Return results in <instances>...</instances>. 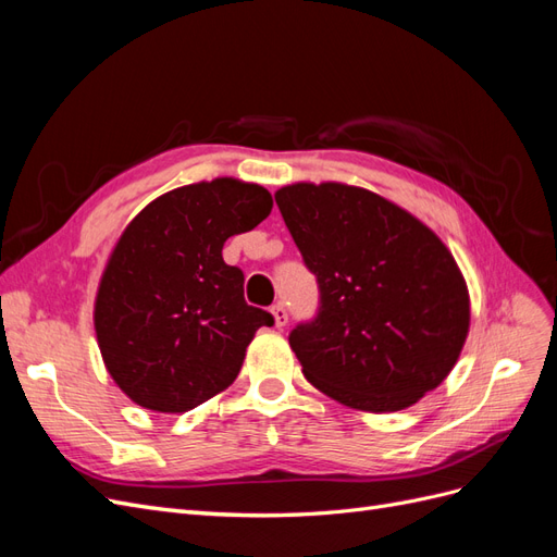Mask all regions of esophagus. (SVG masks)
Returning <instances> with one entry per match:
<instances>
[{
  "mask_svg": "<svg viewBox=\"0 0 557 557\" xmlns=\"http://www.w3.org/2000/svg\"><path fill=\"white\" fill-rule=\"evenodd\" d=\"M272 315H274L276 327H285V325H288V311H285L283 305H274V307H272Z\"/></svg>",
  "mask_w": 557,
  "mask_h": 557,
  "instance_id": "esophagus-1",
  "label": "esophagus"
}]
</instances>
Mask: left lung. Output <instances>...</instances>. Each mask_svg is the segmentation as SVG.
Returning <instances> with one entry per match:
<instances>
[{"instance_id":"left-lung-1","label":"left lung","mask_w":557,"mask_h":557,"mask_svg":"<svg viewBox=\"0 0 557 557\" xmlns=\"http://www.w3.org/2000/svg\"><path fill=\"white\" fill-rule=\"evenodd\" d=\"M276 205L318 283L315 315L288 336L307 381L372 413L434 391L469 330L467 285L442 239L352 185H285Z\"/></svg>"}]
</instances>
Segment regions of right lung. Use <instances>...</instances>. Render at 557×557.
<instances>
[{
  "label": "right lung",
  "mask_w": 557,
  "mask_h": 557,
  "mask_svg": "<svg viewBox=\"0 0 557 557\" xmlns=\"http://www.w3.org/2000/svg\"><path fill=\"white\" fill-rule=\"evenodd\" d=\"M262 185L195 183L158 197L117 239L95 301V330L117 387L139 407L183 413L237 379L274 315L246 305L244 272L223 260L234 234L272 213Z\"/></svg>",
  "instance_id": "1"
}]
</instances>
